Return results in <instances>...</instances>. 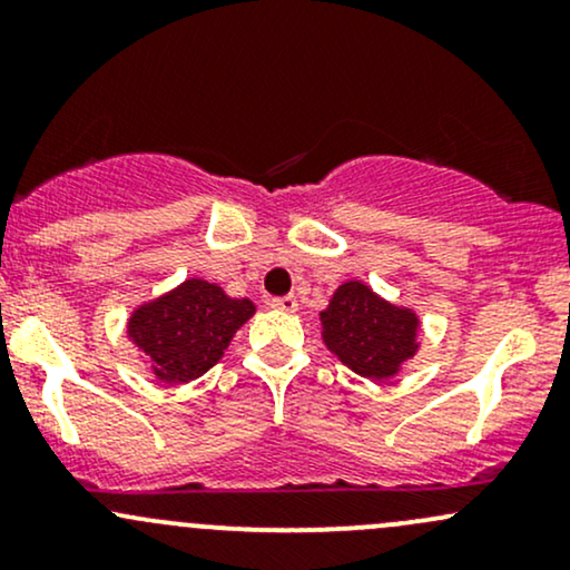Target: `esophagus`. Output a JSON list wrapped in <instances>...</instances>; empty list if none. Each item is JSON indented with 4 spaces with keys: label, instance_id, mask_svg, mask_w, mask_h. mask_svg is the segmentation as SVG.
<instances>
[{
    "label": "esophagus",
    "instance_id": "1",
    "mask_svg": "<svg viewBox=\"0 0 570 570\" xmlns=\"http://www.w3.org/2000/svg\"><path fill=\"white\" fill-rule=\"evenodd\" d=\"M271 305L276 307V311H284V313H294L297 311V297H294V294H286V297H273L271 299Z\"/></svg>",
    "mask_w": 570,
    "mask_h": 570
}]
</instances>
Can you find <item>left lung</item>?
<instances>
[{"label": "left lung", "instance_id": "1", "mask_svg": "<svg viewBox=\"0 0 570 570\" xmlns=\"http://www.w3.org/2000/svg\"><path fill=\"white\" fill-rule=\"evenodd\" d=\"M322 340L345 367L370 381H389L421 348V318L394 305L364 281H345L318 313Z\"/></svg>", "mask_w": 570, "mask_h": 570}]
</instances>
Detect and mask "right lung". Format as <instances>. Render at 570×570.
Returning <instances> with one entry per match:
<instances>
[{
	"mask_svg": "<svg viewBox=\"0 0 570 570\" xmlns=\"http://www.w3.org/2000/svg\"><path fill=\"white\" fill-rule=\"evenodd\" d=\"M254 311L257 305L248 297L235 299L219 284L187 278L136 305L126 335L149 358L160 383L179 385L206 375Z\"/></svg>",
	"mask_w": 570,
	"mask_h": 570,
	"instance_id": "obj_1",
	"label": "right lung"
}]
</instances>
